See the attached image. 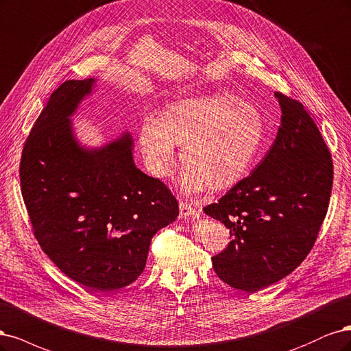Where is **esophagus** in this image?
Segmentation results:
<instances>
[{
	"label": "esophagus",
	"mask_w": 351,
	"mask_h": 351,
	"mask_svg": "<svg viewBox=\"0 0 351 351\" xmlns=\"http://www.w3.org/2000/svg\"><path fill=\"white\" fill-rule=\"evenodd\" d=\"M195 213H197L195 208L192 207V206H189L188 202H184V201L179 202V217L180 219H188L191 216H194Z\"/></svg>",
	"instance_id": "34e87169"
}]
</instances>
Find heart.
<instances>
[{"label": "heart", "mask_w": 351, "mask_h": 351, "mask_svg": "<svg viewBox=\"0 0 351 351\" xmlns=\"http://www.w3.org/2000/svg\"><path fill=\"white\" fill-rule=\"evenodd\" d=\"M265 131L258 108L221 92L179 99L165 108L160 119H145L138 130V147L149 172L160 179L176 160L175 145L182 147V189L199 192L208 186L221 192L250 173Z\"/></svg>", "instance_id": "obj_1"}]
</instances>
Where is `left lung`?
Masks as SVG:
<instances>
[{
	"label": "left lung",
	"instance_id": "8db88e82",
	"mask_svg": "<svg viewBox=\"0 0 351 351\" xmlns=\"http://www.w3.org/2000/svg\"><path fill=\"white\" fill-rule=\"evenodd\" d=\"M274 96L282 114L274 144L250 176L204 207L232 237L213 268L246 293L274 285L308 256L332 189L331 153L316 123L299 100Z\"/></svg>",
	"mask_w": 351,
	"mask_h": 351
}]
</instances>
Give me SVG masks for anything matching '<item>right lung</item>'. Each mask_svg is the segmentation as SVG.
<instances>
[{"mask_svg": "<svg viewBox=\"0 0 351 351\" xmlns=\"http://www.w3.org/2000/svg\"><path fill=\"white\" fill-rule=\"evenodd\" d=\"M93 84L69 80L51 95L25 143L20 186L42 251L66 277L109 293L140 277L152 237L179 206L134 165L128 132L100 149L78 144L70 117Z\"/></svg>", "mask_w": 351, "mask_h": 351, "instance_id": "add662e5", "label": "right lung"}]
</instances>
